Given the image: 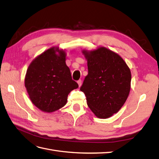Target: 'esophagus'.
Segmentation results:
<instances>
[{
  "label": "esophagus",
  "instance_id": "obj_1",
  "mask_svg": "<svg viewBox=\"0 0 159 159\" xmlns=\"http://www.w3.org/2000/svg\"><path fill=\"white\" fill-rule=\"evenodd\" d=\"M78 84L79 87L80 88V87H81V84H82V81H81V80H78Z\"/></svg>",
  "mask_w": 159,
  "mask_h": 159
}]
</instances>
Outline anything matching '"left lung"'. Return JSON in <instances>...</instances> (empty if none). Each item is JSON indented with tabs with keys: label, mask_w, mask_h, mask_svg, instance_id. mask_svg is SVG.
Here are the masks:
<instances>
[{
	"label": "left lung",
	"mask_w": 159,
	"mask_h": 159,
	"mask_svg": "<svg viewBox=\"0 0 159 159\" xmlns=\"http://www.w3.org/2000/svg\"><path fill=\"white\" fill-rule=\"evenodd\" d=\"M88 61V74L80 90L96 117L107 119L123 107L131 89V73L117 53L105 47L82 50Z\"/></svg>",
	"instance_id": "8db88e82"
}]
</instances>
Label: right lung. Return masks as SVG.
Masks as SVG:
<instances>
[{
    "label": "right lung",
    "instance_id": "1",
    "mask_svg": "<svg viewBox=\"0 0 159 159\" xmlns=\"http://www.w3.org/2000/svg\"><path fill=\"white\" fill-rule=\"evenodd\" d=\"M66 52L52 47L34 59L28 66L25 85L35 106L46 113L63 107L70 91L78 88L66 64Z\"/></svg>",
    "mask_w": 159,
    "mask_h": 159
}]
</instances>
